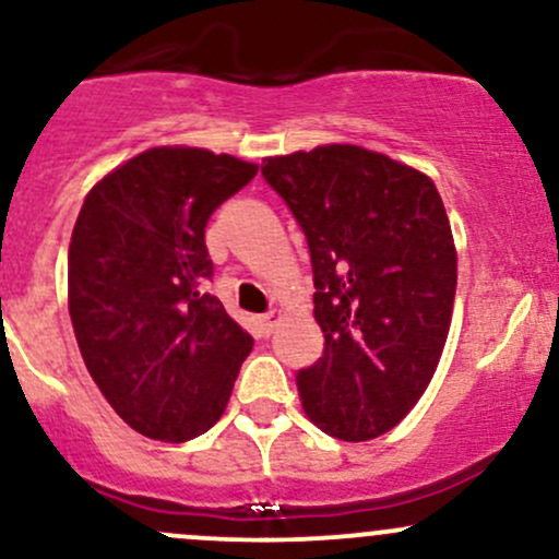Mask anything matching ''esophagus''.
Listing matches in <instances>:
<instances>
[{"mask_svg": "<svg viewBox=\"0 0 559 559\" xmlns=\"http://www.w3.org/2000/svg\"><path fill=\"white\" fill-rule=\"evenodd\" d=\"M281 318H284V312H281V310H270V312H265V316H260L262 331H265V334H273L275 326L281 323Z\"/></svg>", "mask_w": 559, "mask_h": 559, "instance_id": "34e87169", "label": "esophagus"}]
</instances>
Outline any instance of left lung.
<instances>
[{
	"mask_svg": "<svg viewBox=\"0 0 559 559\" xmlns=\"http://www.w3.org/2000/svg\"><path fill=\"white\" fill-rule=\"evenodd\" d=\"M262 175L308 236L323 355L297 373L305 414L340 440L390 432L449 340L456 247L425 171L364 145L267 156Z\"/></svg>",
	"mask_w": 559,
	"mask_h": 559,
	"instance_id": "left-lung-1",
	"label": "left lung"
}]
</instances>
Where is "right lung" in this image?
<instances>
[{"label":"right lung","instance_id":"add662e5","mask_svg":"<svg viewBox=\"0 0 559 559\" xmlns=\"http://www.w3.org/2000/svg\"><path fill=\"white\" fill-rule=\"evenodd\" d=\"M254 175L230 153L158 145L97 180L73 225V334L106 401L145 438L204 435L254 345L204 292L206 223Z\"/></svg>","mask_w":559,"mask_h":559}]
</instances>
